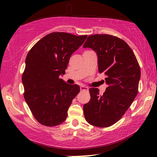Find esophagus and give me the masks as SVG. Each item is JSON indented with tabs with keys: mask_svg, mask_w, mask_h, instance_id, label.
Instances as JSON below:
<instances>
[{
	"mask_svg": "<svg viewBox=\"0 0 157 157\" xmlns=\"http://www.w3.org/2000/svg\"><path fill=\"white\" fill-rule=\"evenodd\" d=\"M80 91H88V88L86 86H80Z\"/></svg>",
	"mask_w": 157,
	"mask_h": 157,
	"instance_id": "1",
	"label": "esophagus"
}]
</instances>
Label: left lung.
I'll return each mask as SVG.
<instances>
[{
	"instance_id": "left-lung-1",
	"label": "left lung",
	"mask_w": 157,
	"mask_h": 157,
	"mask_svg": "<svg viewBox=\"0 0 157 157\" xmlns=\"http://www.w3.org/2000/svg\"><path fill=\"white\" fill-rule=\"evenodd\" d=\"M83 48H91L98 55V69L108 84L103 95L90 88L91 99L84 105V118L98 127L117 123L131 106L139 91L140 69L136 56L125 41L106 34L90 35Z\"/></svg>"
}]
</instances>
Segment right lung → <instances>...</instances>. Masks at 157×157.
Segmentation results:
<instances>
[{
    "instance_id": "add662e5",
    "label": "right lung",
    "mask_w": 157,
    "mask_h": 157,
    "mask_svg": "<svg viewBox=\"0 0 157 157\" xmlns=\"http://www.w3.org/2000/svg\"><path fill=\"white\" fill-rule=\"evenodd\" d=\"M86 37L55 32L36 42L28 53L22 75L23 96L34 118L44 126L62 124L79 94L78 85L66 84L59 75L65 73L71 55Z\"/></svg>"
}]
</instances>
